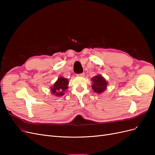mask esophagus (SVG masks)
Instances as JSON below:
<instances>
[{
  "label": "esophagus",
  "mask_w": 155,
  "mask_h": 155,
  "mask_svg": "<svg viewBox=\"0 0 155 155\" xmlns=\"http://www.w3.org/2000/svg\"><path fill=\"white\" fill-rule=\"evenodd\" d=\"M78 76H85V73L83 72V73H81V74H78Z\"/></svg>",
  "instance_id": "34e87169"
}]
</instances>
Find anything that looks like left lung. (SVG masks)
<instances>
[{"label":"left lung","mask_w":155,"mask_h":155,"mask_svg":"<svg viewBox=\"0 0 155 155\" xmlns=\"http://www.w3.org/2000/svg\"><path fill=\"white\" fill-rule=\"evenodd\" d=\"M92 88L95 92L100 94L105 91L107 86V82L101 76L97 75V76H94L92 78Z\"/></svg>","instance_id":"left-lung-1"}]
</instances>
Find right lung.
Here are the masks:
<instances>
[{
    "instance_id": "obj_1",
    "label": "right lung",
    "mask_w": 155,
    "mask_h": 155,
    "mask_svg": "<svg viewBox=\"0 0 155 155\" xmlns=\"http://www.w3.org/2000/svg\"><path fill=\"white\" fill-rule=\"evenodd\" d=\"M68 81V79L63 77H60L56 81L53 87L51 88V92L53 94L57 96H61L64 95V91L67 90Z\"/></svg>"
}]
</instances>
